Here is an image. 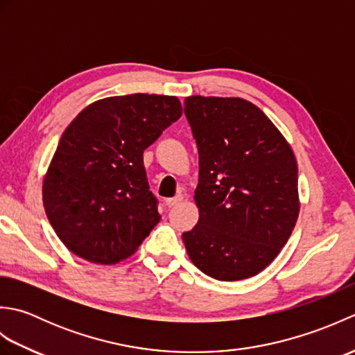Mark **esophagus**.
<instances>
[{"mask_svg":"<svg viewBox=\"0 0 355 355\" xmlns=\"http://www.w3.org/2000/svg\"><path fill=\"white\" fill-rule=\"evenodd\" d=\"M182 201H183V195H177V197L166 200V206H168V207H173V206L180 205V202H182Z\"/></svg>","mask_w":355,"mask_h":355,"instance_id":"obj_1","label":"esophagus"}]
</instances>
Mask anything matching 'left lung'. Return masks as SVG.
Listing matches in <instances>:
<instances>
[{"mask_svg": "<svg viewBox=\"0 0 355 355\" xmlns=\"http://www.w3.org/2000/svg\"><path fill=\"white\" fill-rule=\"evenodd\" d=\"M184 114L200 157V220L183 233L187 254L218 281L252 277L296 225V157L273 122L241 97L189 96Z\"/></svg>", "mask_w": 355, "mask_h": 355, "instance_id": "left-lung-1", "label": "left lung"}]
</instances>
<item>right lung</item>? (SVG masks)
I'll return each mask as SVG.
<instances>
[{
	"instance_id": "add662e5",
	"label": "right lung",
	"mask_w": 355,
	"mask_h": 355,
	"mask_svg": "<svg viewBox=\"0 0 355 355\" xmlns=\"http://www.w3.org/2000/svg\"><path fill=\"white\" fill-rule=\"evenodd\" d=\"M182 112L175 96L137 93L93 102L67 126L42 201L70 252L111 266L137 250L160 221L143 153Z\"/></svg>"
}]
</instances>
